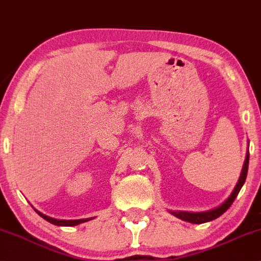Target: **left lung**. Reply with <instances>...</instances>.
<instances>
[{"instance_id": "8db88e82", "label": "left lung", "mask_w": 261, "mask_h": 261, "mask_svg": "<svg viewBox=\"0 0 261 261\" xmlns=\"http://www.w3.org/2000/svg\"><path fill=\"white\" fill-rule=\"evenodd\" d=\"M248 164H249V151H247V156L245 160V165H243L242 172H241L239 183L236 184L235 189H233L232 194L229 196L225 202H224L222 206H219L218 208H214L212 211H207V212H201V213H189V212H172V214L178 217V218L186 220V222H190L194 224H202V223H207L211 222V220L217 219L218 217L222 216V214L227 211L230 206H231L233 201H235L236 196L239 195L241 188H242L243 184L246 182V177H247V172H248Z\"/></svg>"}]
</instances>
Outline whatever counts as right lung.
<instances>
[{"label":"right lung","instance_id":"right-lung-1","mask_svg":"<svg viewBox=\"0 0 261 261\" xmlns=\"http://www.w3.org/2000/svg\"><path fill=\"white\" fill-rule=\"evenodd\" d=\"M36 212H37L43 219L47 220V222L54 224V225H59V226H74V225H78V224L88 222V220L91 219V218H88V219H78V220H59V219L50 218V217H48V216H45V214L38 212V211H36Z\"/></svg>","mask_w":261,"mask_h":261}]
</instances>
